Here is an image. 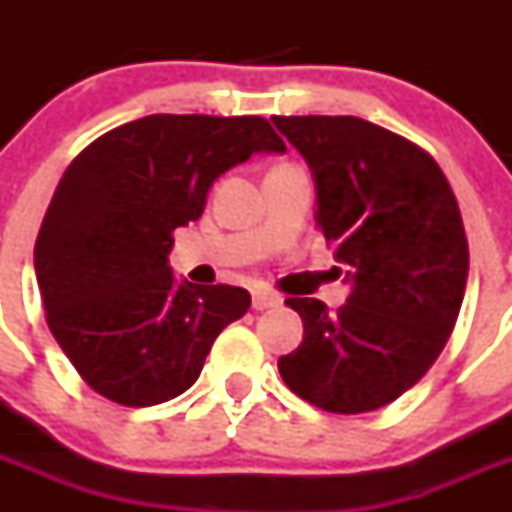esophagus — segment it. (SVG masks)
I'll return each instance as SVG.
<instances>
[{"label":"esophagus","instance_id":"34e87169","mask_svg":"<svg viewBox=\"0 0 512 512\" xmlns=\"http://www.w3.org/2000/svg\"><path fill=\"white\" fill-rule=\"evenodd\" d=\"M282 302V297L269 292V289H253V310H269V307H277Z\"/></svg>","mask_w":512,"mask_h":512}]
</instances>
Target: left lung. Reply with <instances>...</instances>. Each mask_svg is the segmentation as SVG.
<instances>
[{
    "instance_id": "obj_1",
    "label": "left lung",
    "mask_w": 512,
    "mask_h": 512,
    "mask_svg": "<svg viewBox=\"0 0 512 512\" xmlns=\"http://www.w3.org/2000/svg\"><path fill=\"white\" fill-rule=\"evenodd\" d=\"M271 120L310 164L318 225L354 282L338 310L289 297L305 338L279 374L328 413L384 408L431 369L459 318L469 243L454 189L431 153L369 120Z\"/></svg>"
}]
</instances>
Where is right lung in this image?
I'll use <instances>...</instances> for the list:
<instances>
[{
	"label": "right lung",
	"mask_w": 512,
	"mask_h": 512,
	"mask_svg": "<svg viewBox=\"0 0 512 512\" xmlns=\"http://www.w3.org/2000/svg\"><path fill=\"white\" fill-rule=\"evenodd\" d=\"M284 148L259 115H148L99 135L63 171L35 241V277L53 338L94 392L148 408L197 382L251 295L176 284L174 230L202 215L230 166Z\"/></svg>",
	"instance_id": "obj_1"
}]
</instances>
